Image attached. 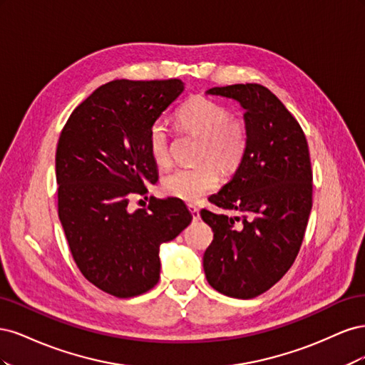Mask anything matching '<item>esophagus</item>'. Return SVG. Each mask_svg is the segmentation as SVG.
I'll use <instances>...</instances> for the list:
<instances>
[{"instance_id":"esophagus-1","label":"esophagus","mask_w":365,"mask_h":365,"mask_svg":"<svg viewBox=\"0 0 365 365\" xmlns=\"http://www.w3.org/2000/svg\"><path fill=\"white\" fill-rule=\"evenodd\" d=\"M189 210H190V215H192V217H193V220H200V210H197L196 207H193V205H189Z\"/></svg>"}]
</instances>
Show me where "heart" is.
<instances>
[{
	"mask_svg": "<svg viewBox=\"0 0 365 365\" xmlns=\"http://www.w3.org/2000/svg\"><path fill=\"white\" fill-rule=\"evenodd\" d=\"M175 121L185 134L200 138L196 168H181L163 178V192L195 204L213 192L220 173L233 175L244 163L248 149L247 125L230 115L228 109L212 98L192 96L176 109ZM148 148L153 163L168 165L170 161V135L163 120L153 121L148 132Z\"/></svg>",
	"mask_w": 365,
	"mask_h": 365,
	"instance_id": "1",
	"label": "heart"
}]
</instances>
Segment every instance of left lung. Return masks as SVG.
I'll return each mask as SVG.
<instances>
[{
    "label": "left lung",
    "mask_w": 365,
    "mask_h": 365,
    "mask_svg": "<svg viewBox=\"0 0 365 365\" xmlns=\"http://www.w3.org/2000/svg\"><path fill=\"white\" fill-rule=\"evenodd\" d=\"M207 94L244 108L248 149L231 180L210 196L236 216L201 212L213 230L204 271L217 292L247 300L277 283L300 251L312 208L311 158L303 129L268 88L237 83Z\"/></svg>",
    "instance_id": "8db88e82"
}]
</instances>
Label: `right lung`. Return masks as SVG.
<instances>
[{"label":"right lung","mask_w":365,"mask_h":365,"mask_svg":"<svg viewBox=\"0 0 365 365\" xmlns=\"http://www.w3.org/2000/svg\"><path fill=\"white\" fill-rule=\"evenodd\" d=\"M184 91L180 79L113 81L77 106L56 149L58 212L83 277L118 298L160 279V247L192 222L176 197L129 212V196L158 181L148 132Z\"/></svg>","instance_id":"add662e5"}]
</instances>
